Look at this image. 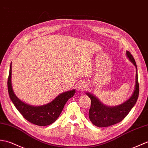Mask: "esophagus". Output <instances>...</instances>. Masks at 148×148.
<instances>
[{
    "instance_id": "34e87169",
    "label": "esophagus",
    "mask_w": 148,
    "mask_h": 148,
    "mask_svg": "<svg viewBox=\"0 0 148 148\" xmlns=\"http://www.w3.org/2000/svg\"><path fill=\"white\" fill-rule=\"evenodd\" d=\"M77 87H78V89H79V90L84 91V90H86V89L87 88L88 85H87L86 83L85 82L81 81V82H79V83L78 84Z\"/></svg>"
}]
</instances>
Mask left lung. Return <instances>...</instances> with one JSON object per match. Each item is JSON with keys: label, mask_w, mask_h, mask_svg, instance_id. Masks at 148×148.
<instances>
[{"label": "left lung", "mask_w": 148, "mask_h": 148, "mask_svg": "<svg viewBox=\"0 0 148 148\" xmlns=\"http://www.w3.org/2000/svg\"><path fill=\"white\" fill-rule=\"evenodd\" d=\"M126 56L136 69L134 90L127 100L119 105L110 106L101 103L95 95L89 92H86L91 101L89 118L92 124L98 127H106L121 122L136 105L138 98L139 83L137 65L134 58L129 51H126Z\"/></svg>", "instance_id": "left-lung-1"}]
</instances>
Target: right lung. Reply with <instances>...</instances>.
I'll use <instances>...</instances> for the list:
<instances>
[{
    "label": "right lung",
    "mask_w": 148,
    "mask_h": 148,
    "mask_svg": "<svg viewBox=\"0 0 148 148\" xmlns=\"http://www.w3.org/2000/svg\"><path fill=\"white\" fill-rule=\"evenodd\" d=\"M12 62L9 69L8 87L9 97L15 107L27 121L39 126H46L53 123L59 116L69 99L75 93V90L64 92L47 104L30 105L19 99L15 95L12 86Z\"/></svg>",
    "instance_id": "right-lung-1"
}]
</instances>
